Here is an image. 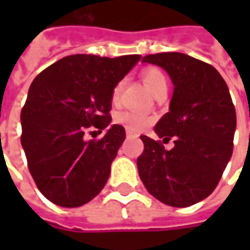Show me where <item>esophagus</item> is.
<instances>
[{"mask_svg":"<svg viewBox=\"0 0 250 250\" xmlns=\"http://www.w3.org/2000/svg\"><path fill=\"white\" fill-rule=\"evenodd\" d=\"M130 136H135V135H134L132 132H130V131H128V132H127V138H130Z\"/></svg>","mask_w":250,"mask_h":250,"instance_id":"obj_1","label":"esophagus"}]
</instances>
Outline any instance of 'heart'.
<instances>
[{"label":"heart","mask_w":250,"mask_h":250,"mask_svg":"<svg viewBox=\"0 0 250 250\" xmlns=\"http://www.w3.org/2000/svg\"><path fill=\"white\" fill-rule=\"evenodd\" d=\"M142 79L146 84V87L150 89V92L154 93V96L157 95L159 91H162L165 88H167V77L157 66H150L146 68L142 72ZM123 84L125 82L120 80L115 84V87L112 88L111 92V100L112 103H116L119 100L120 93L123 89ZM116 122L120 125H123L125 130L130 132H139V131L145 130L148 125H151L152 119L150 116H147L141 112H135V111H123L116 115Z\"/></svg>","instance_id":"obj_1"}]
</instances>
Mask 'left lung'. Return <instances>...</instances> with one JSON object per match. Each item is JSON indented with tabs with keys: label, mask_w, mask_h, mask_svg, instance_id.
<instances>
[{
	"label": "left lung",
	"mask_w": 250,
	"mask_h": 250,
	"mask_svg": "<svg viewBox=\"0 0 250 250\" xmlns=\"http://www.w3.org/2000/svg\"><path fill=\"white\" fill-rule=\"evenodd\" d=\"M143 62L162 66L174 84L170 111L146 135L136 165L147 191L163 204L186 208L213 193L233 152L236 109L229 88L214 66L178 52L147 55Z\"/></svg>",
	"instance_id": "obj_1"
}]
</instances>
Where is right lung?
<instances>
[{
    "label": "right lung",
    "instance_id": "add662e5",
    "mask_svg": "<svg viewBox=\"0 0 250 250\" xmlns=\"http://www.w3.org/2000/svg\"><path fill=\"white\" fill-rule=\"evenodd\" d=\"M139 59L72 55L32 82L21 109V145L37 188L51 202L77 208L105 186L125 127L114 125L102 139L85 141L84 134L111 123L112 88Z\"/></svg>",
    "mask_w": 250,
    "mask_h": 250
}]
</instances>
